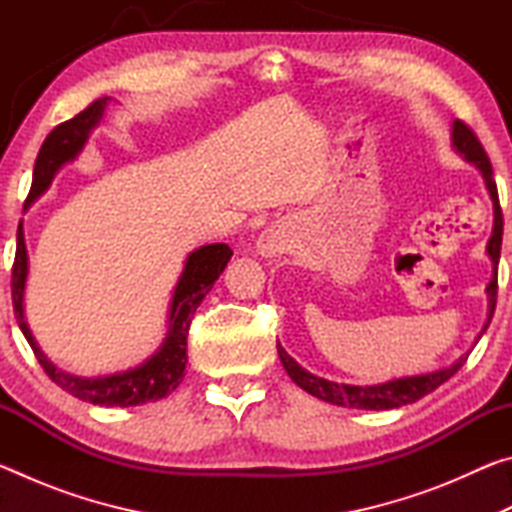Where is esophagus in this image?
Here are the masks:
<instances>
[{
	"instance_id": "1",
	"label": "esophagus",
	"mask_w": 512,
	"mask_h": 512,
	"mask_svg": "<svg viewBox=\"0 0 512 512\" xmlns=\"http://www.w3.org/2000/svg\"><path fill=\"white\" fill-rule=\"evenodd\" d=\"M287 248V237L280 228H266L257 239V250L262 257H277Z\"/></svg>"
}]
</instances>
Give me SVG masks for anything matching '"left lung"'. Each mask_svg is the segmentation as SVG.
Instances as JSON below:
<instances>
[{
    "label": "left lung",
    "mask_w": 512,
    "mask_h": 512,
    "mask_svg": "<svg viewBox=\"0 0 512 512\" xmlns=\"http://www.w3.org/2000/svg\"><path fill=\"white\" fill-rule=\"evenodd\" d=\"M452 149L461 155L465 162L474 164L476 169L481 171L485 189L492 198V210H495V223H492V235L488 239V246H485V253L492 259V280L488 287H485V293H488V320H485L483 329L476 336L474 343H479L485 329H488L492 314H495V305H497V264H499V255H501V235H504V216H501V207H499V194H497V185L495 178H492V164L490 158L485 155L481 142L476 140V135L467 128L463 121L454 119L452 124ZM277 354H280V361L287 375L296 381V384L307 391L309 395L318 397V400L336 404V406H345V409H366V411H388V409H400L404 404H413L418 402L420 397L429 395L431 391H436L440 384L454 375V372L461 370L463 363L467 361L465 352L463 357H458L452 366L433 370V372H424V375H411V377H400V379H391L384 381V384H375V386H352V384H336V381H329L323 377L311 375L309 370H305L300 363L289 357L287 350L277 343Z\"/></svg>",
    "instance_id": "obj_1"
}]
</instances>
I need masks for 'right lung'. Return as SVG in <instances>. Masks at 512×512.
Returning a JSON list of instances; mask_svg holds the SVG:
<instances>
[{
	"instance_id": "1",
	"label": "right lung",
	"mask_w": 512,
	"mask_h": 512,
	"mask_svg": "<svg viewBox=\"0 0 512 512\" xmlns=\"http://www.w3.org/2000/svg\"><path fill=\"white\" fill-rule=\"evenodd\" d=\"M108 103L110 97L97 99L83 112H79L74 119L56 126L54 131L47 135V140L38 153L36 167H33V185L24 210L47 192L60 167H65L67 162L79 158V153L85 149V144H88L90 133L99 126L103 110H106ZM230 257L232 250L228 244H207L187 255L185 268L183 273H180L178 284L171 296L167 336H164L160 348L144 363L135 368H128L124 372H115V375L79 377L60 370L47 359V354L40 350V345L33 339L27 318H24V289H27L29 255L27 244H24V228L20 221V225H17V248L11 277L17 325H20L24 339L29 341L33 354H36V359L40 361V366L47 372L49 379L63 388V391L79 397V400L99 406H121V409H126V406H140L146 402H158L162 397L176 391L180 381L185 377L189 323H192V318L203 298L212 291V284L219 280L223 268L228 266Z\"/></svg>"
}]
</instances>
